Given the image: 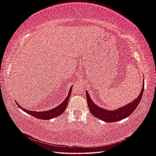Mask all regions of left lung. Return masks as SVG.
I'll use <instances>...</instances> for the list:
<instances>
[{"label": "left lung", "instance_id": "obj_1", "mask_svg": "<svg viewBox=\"0 0 156 156\" xmlns=\"http://www.w3.org/2000/svg\"><path fill=\"white\" fill-rule=\"evenodd\" d=\"M144 80H143L142 87L140 92L137 98H135L134 100L131 102L128 103L123 107H120L117 108L115 110H107L102 108L96 105L94 101L91 100L90 96L89 95L87 91H86V97H87V104L91 114H92L93 116L95 117L100 119L105 122H115L117 121L122 120L123 119L128 117V116L131 115L133 112L141 101V98L142 97L143 92H144Z\"/></svg>", "mask_w": 156, "mask_h": 156}]
</instances>
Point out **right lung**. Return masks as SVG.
I'll return each mask as SVG.
<instances>
[{"label": "right lung", "instance_id": "obj_1", "mask_svg": "<svg viewBox=\"0 0 156 156\" xmlns=\"http://www.w3.org/2000/svg\"><path fill=\"white\" fill-rule=\"evenodd\" d=\"M72 87L71 86L70 90H69V94L67 96H66L65 101H62V103H61L60 105L57 107L53 108V109L49 110L48 111H42V112H37V111H33V110H29L27 109H25L23 107H21L20 105H19L18 103H16L18 107H19L20 109L22 110H23L24 112H26V113L29 114L33 117L39 119H44V120H48V119H51L55 118L58 116L61 115L64 112V111L65 110L66 108V106L68 105V102L69 100V98H70L71 96V90H72Z\"/></svg>", "mask_w": 156, "mask_h": 156}]
</instances>
